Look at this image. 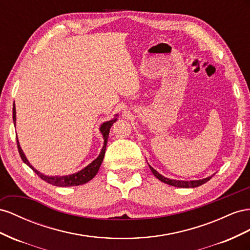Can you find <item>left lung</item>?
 <instances>
[{"label":"left lung","mask_w":250,"mask_h":250,"mask_svg":"<svg viewBox=\"0 0 250 250\" xmlns=\"http://www.w3.org/2000/svg\"><path fill=\"white\" fill-rule=\"evenodd\" d=\"M149 167V169L152 170V173L154 174V176L159 179L160 181L165 182L168 185H172V187H176V188H197L200 187V185L204 184L205 182H208V180H210L211 177H208L204 178V179H199V180H190V181H183V180H175V179H169V178H167L165 176H162L161 174H159L155 168H153L151 166Z\"/></svg>","instance_id":"left-lung-1"}]
</instances>
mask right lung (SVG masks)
I'll list each match as a JSON object with an SVG mask.
<instances>
[{"instance_id":"right-lung-1","label":"right lung","mask_w":250,"mask_h":250,"mask_svg":"<svg viewBox=\"0 0 250 250\" xmlns=\"http://www.w3.org/2000/svg\"><path fill=\"white\" fill-rule=\"evenodd\" d=\"M117 116L118 114H116L115 117L113 119L109 120V121H105V123L102 124L101 127H99V131H101L102 135H103V138H104V146L101 151V154L98 155L97 158L95 160L92 161L90 165H88L85 167H83V169L78 170L77 173L74 174H71V175H67V176H47L42 174L41 172H39L38 169H35L31 165L30 162L28 161V159L26 158V156L23 152L22 147L20 146V142L19 139L17 137V142H18V149H19V153L21 158L24 161V163L29 167L33 172L37 174L40 178H42V180L48 182L49 184H52L55 185V187H76V185H82L89 182L91 179H93L95 177V175L97 174L99 167H101L103 160H104V153H105V146H106V142H108V138H109V133H110V129L111 126L113 125V124L115 123L117 120ZM12 118H13V124L14 126H16V121H17V112H16V104H13V109H12Z\"/></svg>"}]
</instances>
